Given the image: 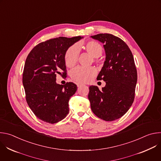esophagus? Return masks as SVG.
<instances>
[{
	"instance_id": "esophagus-1",
	"label": "esophagus",
	"mask_w": 161,
	"mask_h": 161,
	"mask_svg": "<svg viewBox=\"0 0 161 161\" xmlns=\"http://www.w3.org/2000/svg\"><path fill=\"white\" fill-rule=\"evenodd\" d=\"M83 85V84H80V83H77V86L78 87H80V86H82Z\"/></svg>"
}]
</instances>
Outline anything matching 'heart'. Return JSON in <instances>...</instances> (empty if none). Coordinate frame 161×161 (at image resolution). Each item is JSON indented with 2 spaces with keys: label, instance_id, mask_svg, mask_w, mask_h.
Returning <instances> with one entry per match:
<instances>
[{
  "label": "heart",
  "instance_id": "obj_1",
  "mask_svg": "<svg viewBox=\"0 0 161 161\" xmlns=\"http://www.w3.org/2000/svg\"><path fill=\"white\" fill-rule=\"evenodd\" d=\"M83 48L88 53L94 58L100 57L103 52V48L101 44L96 41H88L85 44ZM79 54L80 50L77 44L71 46L65 53L64 62L65 65L68 67H74L78 62ZM96 73V69L92 67L88 68L78 67L71 71V77L76 82L87 83L94 77Z\"/></svg>",
  "mask_w": 161,
  "mask_h": 161
}]
</instances>
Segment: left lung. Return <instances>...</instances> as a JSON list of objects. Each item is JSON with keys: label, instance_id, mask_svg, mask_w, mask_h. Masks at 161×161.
<instances>
[{"label": "left lung", "instance_id": "obj_1", "mask_svg": "<svg viewBox=\"0 0 161 161\" xmlns=\"http://www.w3.org/2000/svg\"><path fill=\"white\" fill-rule=\"evenodd\" d=\"M104 43L106 60L97 80L106 81L100 90L89 87L88 99L92 111L105 121L122 117L132 106L137 83V70L132 53L127 44L111 34L91 36Z\"/></svg>", "mask_w": 161, "mask_h": 161}]
</instances>
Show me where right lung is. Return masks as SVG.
<instances>
[{
  "mask_svg": "<svg viewBox=\"0 0 161 161\" xmlns=\"http://www.w3.org/2000/svg\"><path fill=\"white\" fill-rule=\"evenodd\" d=\"M81 36L59 37L40 42L28 55L22 81L27 103L40 120L57 123L69 113V100L77 90L73 82L56 83V75L65 76L64 56L67 50Z\"/></svg>",
  "mask_w": 161,
  "mask_h": 161,
  "instance_id": "right-lung-1",
  "label": "right lung"
}]
</instances>
